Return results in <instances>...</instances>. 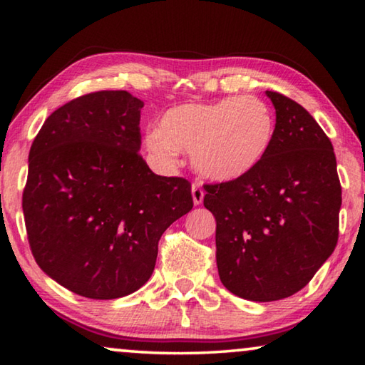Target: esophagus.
Segmentation results:
<instances>
[{
  "label": "esophagus",
  "instance_id": "1",
  "mask_svg": "<svg viewBox=\"0 0 365 365\" xmlns=\"http://www.w3.org/2000/svg\"><path fill=\"white\" fill-rule=\"evenodd\" d=\"M191 195H193L195 205L200 206L202 202V197H205V190L201 188L200 182H193V187H191Z\"/></svg>",
  "mask_w": 365,
  "mask_h": 365
}]
</instances>
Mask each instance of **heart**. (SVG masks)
Returning a JSON list of instances; mask_svg holds the SVG:
<instances>
[{
	"mask_svg": "<svg viewBox=\"0 0 365 365\" xmlns=\"http://www.w3.org/2000/svg\"><path fill=\"white\" fill-rule=\"evenodd\" d=\"M275 119L269 104L252 95L212 103H183L168 109L146 146L163 163H174L178 148L191 151L196 170L219 182L257 168L269 153Z\"/></svg>",
	"mask_w": 365,
	"mask_h": 365,
	"instance_id": "obj_1",
	"label": "heart"
}]
</instances>
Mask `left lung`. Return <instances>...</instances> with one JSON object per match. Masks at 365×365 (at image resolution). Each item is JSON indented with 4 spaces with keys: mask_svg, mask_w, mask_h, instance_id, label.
Wrapping results in <instances>:
<instances>
[{
    "mask_svg": "<svg viewBox=\"0 0 365 365\" xmlns=\"http://www.w3.org/2000/svg\"><path fill=\"white\" fill-rule=\"evenodd\" d=\"M275 135L257 168L206 183L220 282L240 298L277 301L304 288L338 243L341 183L330 138L279 91Z\"/></svg>",
    "mask_w": 365,
    "mask_h": 365,
    "instance_id": "1",
    "label": "left lung"
}]
</instances>
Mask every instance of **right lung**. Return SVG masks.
Instances as JSON below:
<instances>
[{
	"instance_id": "right-lung-1",
	"label": "right lung",
	"mask_w": 365,
	"mask_h": 365,
	"mask_svg": "<svg viewBox=\"0 0 365 365\" xmlns=\"http://www.w3.org/2000/svg\"><path fill=\"white\" fill-rule=\"evenodd\" d=\"M143 101L123 90L78 96L48 117L29 153L22 209L30 250L59 285L115 299L150 279L168 227L191 211V183L138 153Z\"/></svg>"
}]
</instances>
